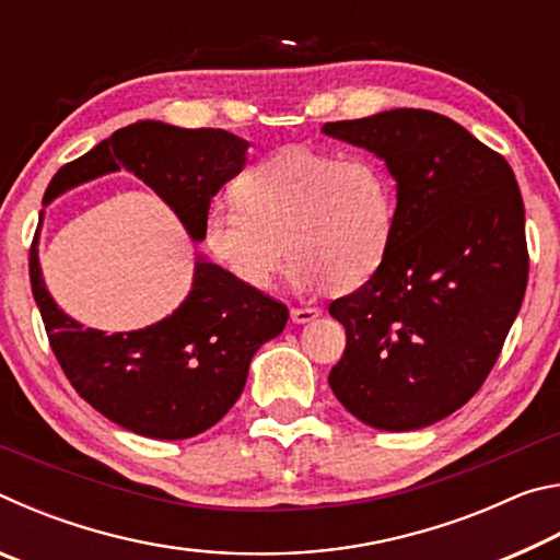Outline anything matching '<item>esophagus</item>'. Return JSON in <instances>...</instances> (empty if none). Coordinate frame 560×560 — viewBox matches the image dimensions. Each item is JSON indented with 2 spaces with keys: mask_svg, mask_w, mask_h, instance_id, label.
<instances>
[{
  "mask_svg": "<svg viewBox=\"0 0 560 560\" xmlns=\"http://www.w3.org/2000/svg\"><path fill=\"white\" fill-rule=\"evenodd\" d=\"M320 316V308L318 306H296L291 308V320L293 324H308V320H314Z\"/></svg>",
  "mask_w": 560,
  "mask_h": 560,
  "instance_id": "esophagus-1",
  "label": "esophagus"
}]
</instances>
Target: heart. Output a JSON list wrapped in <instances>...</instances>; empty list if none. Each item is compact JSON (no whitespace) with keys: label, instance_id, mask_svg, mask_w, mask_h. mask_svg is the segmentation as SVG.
Listing matches in <instances>:
<instances>
[{"label":"heart","instance_id":"b5f03b06","mask_svg":"<svg viewBox=\"0 0 560 560\" xmlns=\"http://www.w3.org/2000/svg\"><path fill=\"white\" fill-rule=\"evenodd\" d=\"M205 217L212 257L249 289H269L291 254L299 287L355 289L381 269L395 232V185L371 155L283 148Z\"/></svg>","mask_w":560,"mask_h":560}]
</instances>
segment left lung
<instances>
[{
    "label": "left lung",
    "instance_id": "8db88e82",
    "mask_svg": "<svg viewBox=\"0 0 560 560\" xmlns=\"http://www.w3.org/2000/svg\"><path fill=\"white\" fill-rule=\"evenodd\" d=\"M324 132L368 148L397 179L385 261L328 306L346 328L328 385L371 428H428L485 385L524 301L514 170L459 122L422 108L326 122Z\"/></svg>",
    "mask_w": 560,
    "mask_h": 560
}]
</instances>
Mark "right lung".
<instances>
[{"label": "right lung", "instance_id": "1", "mask_svg": "<svg viewBox=\"0 0 560 560\" xmlns=\"http://www.w3.org/2000/svg\"><path fill=\"white\" fill-rule=\"evenodd\" d=\"M246 145L220 128L138 120L66 163L44 202L122 165L173 207L192 240H205L212 197L240 175ZM30 279L49 346L73 390L110 422L155 440H187L220 422L244 390L254 353L289 320L287 303L207 261H197L192 291L173 316L110 336L59 311L44 287L34 244Z\"/></svg>", "mask_w": 560, "mask_h": 560}]
</instances>
